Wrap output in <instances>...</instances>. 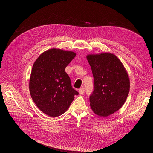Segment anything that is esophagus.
<instances>
[{
  "label": "esophagus",
  "instance_id": "obj_1",
  "mask_svg": "<svg viewBox=\"0 0 153 153\" xmlns=\"http://www.w3.org/2000/svg\"><path fill=\"white\" fill-rule=\"evenodd\" d=\"M84 91H85V89H84V88H80V89H79V93L80 94H84Z\"/></svg>",
  "mask_w": 153,
  "mask_h": 153
}]
</instances>
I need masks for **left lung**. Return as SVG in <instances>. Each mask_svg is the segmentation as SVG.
<instances>
[{"mask_svg": "<svg viewBox=\"0 0 153 153\" xmlns=\"http://www.w3.org/2000/svg\"><path fill=\"white\" fill-rule=\"evenodd\" d=\"M94 77V91L90 95L92 111L107 117L124 105L129 91V79L121 61L115 55L102 53L88 55Z\"/></svg>", "mask_w": 153, "mask_h": 153, "instance_id": "8db88e82", "label": "left lung"}]
</instances>
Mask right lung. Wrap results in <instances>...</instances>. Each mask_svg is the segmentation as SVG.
Returning <instances> with one entry per match:
<instances>
[{
    "mask_svg": "<svg viewBox=\"0 0 153 153\" xmlns=\"http://www.w3.org/2000/svg\"><path fill=\"white\" fill-rule=\"evenodd\" d=\"M75 56L71 51L50 49L41 54L32 66L29 80L31 98L38 108L50 117L64 114L78 94L64 71Z\"/></svg>",
    "mask_w": 153,
    "mask_h": 153,
    "instance_id": "1",
    "label": "right lung"
}]
</instances>
